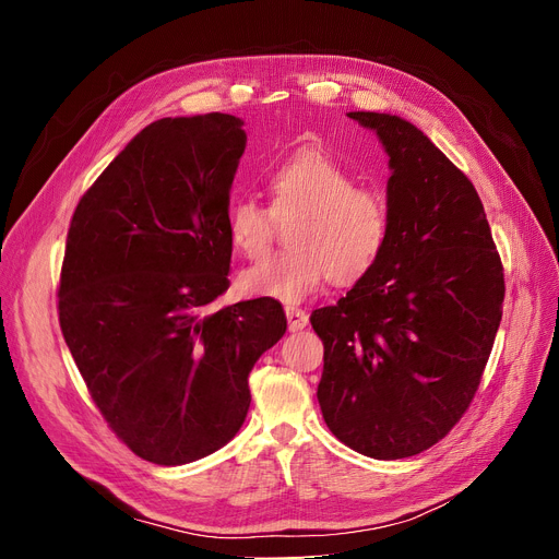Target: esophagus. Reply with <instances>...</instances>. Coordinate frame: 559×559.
Masks as SVG:
<instances>
[{"label": "esophagus", "instance_id": "34e87169", "mask_svg": "<svg viewBox=\"0 0 559 559\" xmlns=\"http://www.w3.org/2000/svg\"><path fill=\"white\" fill-rule=\"evenodd\" d=\"M285 317H287V326L292 333H297L308 326V312L295 306H285Z\"/></svg>", "mask_w": 559, "mask_h": 559}]
</instances>
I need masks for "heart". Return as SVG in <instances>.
Wrapping results in <instances>:
<instances>
[{
    "mask_svg": "<svg viewBox=\"0 0 559 559\" xmlns=\"http://www.w3.org/2000/svg\"><path fill=\"white\" fill-rule=\"evenodd\" d=\"M270 205L238 199L228 209V240L249 260L267 253L278 222L287 230L285 253L264 258L240 276L247 295L295 304L324 283L354 285L385 255L392 233L383 190L358 186V176L321 150H299L264 176Z\"/></svg>",
    "mask_w": 559,
    "mask_h": 559,
    "instance_id": "heart-1",
    "label": "heart"
}]
</instances>
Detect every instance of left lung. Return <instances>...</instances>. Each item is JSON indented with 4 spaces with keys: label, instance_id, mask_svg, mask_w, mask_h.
Listing matches in <instances>:
<instances>
[{
    "label": "left lung",
    "instance_id": "8db88e82",
    "mask_svg": "<svg viewBox=\"0 0 559 559\" xmlns=\"http://www.w3.org/2000/svg\"><path fill=\"white\" fill-rule=\"evenodd\" d=\"M390 156L392 233L376 270L310 314L324 342L326 426L376 460L417 455L472 405L503 317V262L483 201L415 124L348 112Z\"/></svg>",
    "mask_w": 559,
    "mask_h": 559
}]
</instances>
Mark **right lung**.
<instances>
[{
  "instance_id": "1",
  "label": "right lung",
  "mask_w": 559,
  "mask_h": 559,
  "mask_svg": "<svg viewBox=\"0 0 559 559\" xmlns=\"http://www.w3.org/2000/svg\"><path fill=\"white\" fill-rule=\"evenodd\" d=\"M240 117H163L79 199L58 321L108 428L174 466L222 449L249 413V373L285 333L260 297L205 310L228 289V192Z\"/></svg>"
}]
</instances>
